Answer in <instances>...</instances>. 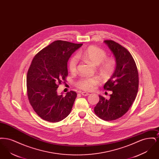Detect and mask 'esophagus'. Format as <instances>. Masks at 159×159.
<instances>
[{"label": "esophagus", "instance_id": "1", "mask_svg": "<svg viewBox=\"0 0 159 159\" xmlns=\"http://www.w3.org/2000/svg\"><path fill=\"white\" fill-rule=\"evenodd\" d=\"M81 94H82L83 96H88V95H89V93L86 92H81Z\"/></svg>", "mask_w": 159, "mask_h": 159}]
</instances>
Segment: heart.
Segmentation results:
<instances>
[{"label":"heart","mask_w":159,"mask_h":159,"mask_svg":"<svg viewBox=\"0 0 159 159\" xmlns=\"http://www.w3.org/2000/svg\"><path fill=\"white\" fill-rule=\"evenodd\" d=\"M77 57L89 61L94 65L99 64L101 74L106 77H110L113 74L116 68V61L111 58H106L107 52L102 49L95 46H91L83 51L77 53ZM76 56L72 57L69 60L68 70L72 73L77 71L78 60ZM99 83L98 77H83L76 82V86L82 90L91 91L93 90Z\"/></svg>","instance_id":"heart-1"}]
</instances>
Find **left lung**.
Here are the masks:
<instances>
[{
    "mask_svg": "<svg viewBox=\"0 0 159 159\" xmlns=\"http://www.w3.org/2000/svg\"><path fill=\"white\" fill-rule=\"evenodd\" d=\"M116 58L113 75L104 89L112 92L109 99L99 95L94 112L104 120H116L127 113L136 98L139 86L138 71L132 55L123 46L111 40H105Z\"/></svg>",
    "mask_w": 159,
    "mask_h": 159,
    "instance_id": "left-lung-1",
    "label": "left lung"
}]
</instances>
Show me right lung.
I'll use <instances>...</instances> for the list:
<instances>
[{
  "label": "right lung",
  "mask_w": 159,
  "mask_h": 159,
  "mask_svg": "<svg viewBox=\"0 0 159 159\" xmlns=\"http://www.w3.org/2000/svg\"><path fill=\"white\" fill-rule=\"evenodd\" d=\"M82 43L56 40L33 58L27 75V92L34 111L44 120L61 121L70 113L77 93L70 91L66 96L57 88L66 82L68 59Z\"/></svg>",
  "instance_id": "obj_1"
}]
</instances>
